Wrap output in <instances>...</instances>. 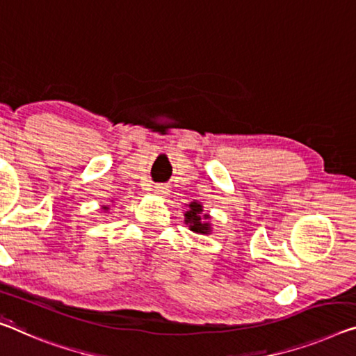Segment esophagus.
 <instances>
[{
  "instance_id": "obj_1",
  "label": "esophagus",
  "mask_w": 356,
  "mask_h": 356,
  "mask_svg": "<svg viewBox=\"0 0 356 356\" xmlns=\"http://www.w3.org/2000/svg\"><path fill=\"white\" fill-rule=\"evenodd\" d=\"M154 191H156L157 194H161V195L168 194V188H167V186H165V184H161V183L154 186Z\"/></svg>"
}]
</instances>
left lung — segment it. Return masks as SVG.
I'll return each instance as SVG.
<instances>
[{
    "instance_id": "1",
    "label": "left lung",
    "mask_w": 356,
    "mask_h": 356,
    "mask_svg": "<svg viewBox=\"0 0 356 356\" xmlns=\"http://www.w3.org/2000/svg\"><path fill=\"white\" fill-rule=\"evenodd\" d=\"M202 205L197 204V202H193L189 205V210L186 211V224H189L191 231L194 232H200V234H209L210 232V226L207 220H209V215H202Z\"/></svg>"
}]
</instances>
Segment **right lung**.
Returning a JSON list of instances; mask_svg holds the SVG:
<instances>
[{"label": "right lung", "mask_w": 356, "mask_h": 356, "mask_svg": "<svg viewBox=\"0 0 356 356\" xmlns=\"http://www.w3.org/2000/svg\"><path fill=\"white\" fill-rule=\"evenodd\" d=\"M105 209H106V207H105Z\"/></svg>", "instance_id": "right-lung-1"}]
</instances>
